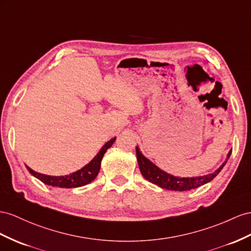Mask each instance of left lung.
<instances>
[{
  "mask_svg": "<svg viewBox=\"0 0 251 251\" xmlns=\"http://www.w3.org/2000/svg\"><path fill=\"white\" fill-rule=\"evenodd\" d=\"M136 152H137V159H138L141 174L143 175V177L146 179V180H149L153 184H157L158 187L162 189L171 190V191H180V192L196 189L198 187H201V185H203L205 183L210 182L211 180H213V179L220 174V172L223 170L225 164L227 163L228 159L231 155V151H230L227 155L226 161H225L215 172L212 173V174L198 176V177H187V178L182 177L181 178V177L173 176L169 174V173L159 169L156 164H153L151 161V160H149L145 156H143V153L140 151V149L138 146L136 147Z\"/></svg>",
  "mask_w": 251,
  "mask_h": 251,
  "instance_id": "8db88e82",
  "label": "left lung"
}]
</instances>
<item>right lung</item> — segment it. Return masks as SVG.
Segmentation results:
<instances>
[{
    "mask_svg": "<svg viewBox=\"0 0 251 251\" xmlns=\"http://www.w3.org/2000/svg\"><path fill=\"white\" fill-rule=\"evenodd\" d=\"M115 139L117 138H112L110 141H108V142L101 147L100 151L98 152V155H96L91 160V161H90L88 164H86L80 170L76 171L70 175L49 176V175L41 174V173L35 172L34 170L28 168L27 165H25V166H26L27 171L30 173L31 175L38 178L40 181H42L43 183H46L48 185H52V187L66 188V189L82 187V185H86V184L91 182L92 180H94L96 176H98L100 169L101 159H102V157H104L105 152L107 151L109 147H111Z\"/></svg>",
    "mask_w": 251,
    "mask_h": 251,
    "instance_id": "right-lung-1",
    "label": "right lung"
}]
</instances>
